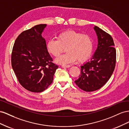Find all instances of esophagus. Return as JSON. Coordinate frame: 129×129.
<instances>
[{"mask_svg": "<svg viewBox=\"0 0 129 129\" xmlns=\"http://www.w3.org/2000/svg\"><path fill=\"white\" fill-rule=\"evenodd\" d=\"M61 67L62 68H68L70 67V65H62Z\"/></svg>", "mask_w": 129, "mask_h": 129, "instance_id": "1", "label": "esophagus"}]
</instances>
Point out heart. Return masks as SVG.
Listing matches in <instances>:
<instances>
[{"label": "heart", "mask_w": 129, "mask_h": 129, "mask_svg": "<svg viewBox=\"0 0 129 129\" xmlns=\"http://www.w3.org/2000/svg\"><path fill=\"white\" fill-rule=\"evenodd\" d=\"M93 39L87 35L69 30L60 33L57 39H51L46 43V50L51 55L57 57L67 47V52L55 59L57 64L67 65L76 61H86L93 52Z\"/></svg>", "instance_id": "b5f03b06"}]
</instances>
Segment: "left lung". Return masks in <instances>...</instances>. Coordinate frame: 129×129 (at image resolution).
<instances>
[{
  "mask_svg": "<svg viewBox=\"0 0 129 129\" xmlns=\"http://www.w3.org/2000/svg\"><path fill=\"white\" fill-rule=\"evenodd\" d=\"M98 45L91 59L81 66L79 78L75 81L80 89L91 92L104 85L115 70L116 52L111 36L96 26L93 27Z\"/></svg>",
  "mask_w": 129,
  "mask_h": 129,
  "instance_id": "obj_1",
  "label": "left lung"
}]
</instances>
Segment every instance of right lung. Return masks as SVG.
Masks as SVG:
<instances>
[{
    "instance_id": "right-lung-1",
    "label": "right lung",
    "mask_w": 129,
    "mask_h": 129,
    "mask_svg": "<svg viewBox=\"0 0 129 129\" xmlns=\"http://www.w3.org/2000/svg\"><path fill=\"white\" fill-rule=\"evenodd\" d=\"M46 24H39L25 31L17 38L13 47L11 64L21 85L33 92H41L53 82L58 66L46 50L42 36Z\"/></svg>"
}]
</instances>
